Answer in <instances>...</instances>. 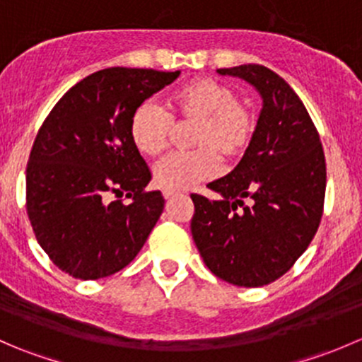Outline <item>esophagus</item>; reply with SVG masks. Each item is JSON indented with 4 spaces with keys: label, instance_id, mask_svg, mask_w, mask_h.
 <instances>
[{
    "label": "esophagus",
    "instance_id": "esophagus-1",
    "mask_svg": "<svg viewBox=\"0 0 362 362\" xmlns=\"http://www.w3.org/2000/svg\"><path fill=\"white\" fill-rule=\"evenodd\" d=\"M163 196H164V199H171V198H177V196H180V192H177V191H163Z\"/></svg>",
    "mask_w": 362,
    "mask_h": 362
}]
</instances>
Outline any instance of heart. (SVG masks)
Returning <instances> with one entry per match:
<instances>
[{"label": "heart", "instance_id": "obj_1", "mask_svg": "<svg viewBox=\"0 0 362 362\" xmlns=\"http://www.w3.org/2000/svg\"><path fill=\"white\" fill-rule=\"evenodd\" d=\"M171 115L180 122H192L189 144L192 151L175 152L154 166V182L164 191H184L214 177L218 158L236 159L249 147L255 133V115L240 101L233 87L211 78L185 83L171 98ZM171 115L145 100L134 108L129 136L145 156H158L166 147Z\"/></svg>", "mask_w": 362, "mask_h": 362}]
</instances>
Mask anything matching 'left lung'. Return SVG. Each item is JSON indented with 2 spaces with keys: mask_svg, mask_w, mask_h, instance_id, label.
<instances>
[{
  "mask_svg": "<svg viewBox=\"0 0 362 362\" xmlns=\"http://www.w3.org/2000/svg\"><path fill=\"white\" fill-rule=\"evenodd\" d=\"M249 82L262 98L242 160L208 184L221 198L192 194L191 233L211 273L261 287L287 273L322 218L326 159L319 133L293 87L261 64L217 69Z\"/></svg>",
  "mask_w": 362,
  "mask_h": 362,
  "instance_id": "obj_1",
  "label": "left lung"
}]
</instances>
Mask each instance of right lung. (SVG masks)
<instances>
[{
    "instance_id": "1",
    "label": "right lung",
    "mask_w": 362,
    "mask_h": 362,
    "mask_svg": "<svg viewBox=\"0 0 362 362\" xmlns=\"http://www.w3.org/2000/svg\"><path fill=\"white\" fill-rule=\"evenodd\" d=\"M180 71L107 68L80 80L40 127L25 170L28 215L54 264L80 280L126 268L164 208L129 136L131 113ZM127 194L129 204L110 200Z\"/></svg>"
}]
</instances>
